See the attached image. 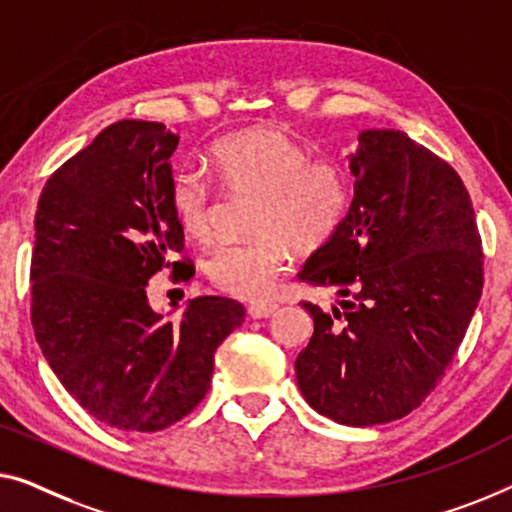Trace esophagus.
Returning <instances> with one entry per match:
<instances>
[{
  "instance_id": "obj_1",
  "label": "esophagus",
  "mask_w": 512,
  "mask_h": 512,
  "mask_svg": "<svg viewBox=\"0 0 512 512\" xmlns=\"http://www.w3.org/2000/svg\"><path fill=\"white\" fill-rule=\"evenodd\" d=\"M276 311H278V304H273V301H269V304H266V301H264V304H253V306H250L248 308V315L253 320H262V318H271V315L276 313Z\"/></svg>"
}]
</instances>
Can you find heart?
Wrapping results in <instances>:
<instances>
[{"label":"heart","mask_w":512,"mask_h":512,"mask_svg":"<svg viewBox=\"0 0 512 512\" xmlns=\"http://www.w3.org/2000/svg\"><path fill=\"white\" fill-rule=\"evenodd\" d=\"M208 164L229 192L257 194L250 229L259 236L222 243L206 264L208 278L239 299L269 297L290 248L325 246L348 213V174L336 162L311 160L306 143L287 129L262 125L227 136L211 148ZM169 208L183 234H211L213 192L197 171H176Z\"/></svg>","instance_id":"b5f03b06"}]
</instances>
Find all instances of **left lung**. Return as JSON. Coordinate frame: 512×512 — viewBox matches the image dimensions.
I'll use <instances>...</instances> for the list:
<instances>
[{
	"label": "left lung",
	"mask_w": 512,
	"mask_h": 512,
	"mask_svg": "<svg viewBox=\"0 0 512 512\" xmlns=\"http://www.w3.org/2000/svg\"><path fill=\"white\" fill-rule=\"evenodd\" d=\"M355 197L299 278L334 287L299 352V390L338 424L373 427L420 406L443 378L482 294V248L457 171L397 129H364Z\"/></svg>",
	"instance_id": "8db88e82"
}]
</instances>
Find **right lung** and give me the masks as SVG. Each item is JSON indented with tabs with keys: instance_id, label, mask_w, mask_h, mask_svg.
Listing matches in <instances>:
<instances>
[{
	"instance_id": "add662e5",
	"label": "right lung",
	"mask_w": 512,
	"mask_h": 512,
	"mask_svg": "<svg viewBox=\"0 0 512 512\" xmlns=\"http://www.w3.org/2000/svg\"><path fill=\"white\" fill-rule=\"evenodd\" d=\"M178 136L162 122L120 120L43 187L32 250V325L71 397L122 431L167 429L206 397L218 345L246 308L227 297L187 301L178 320L148 304V280L190 262L169 208Z\"/></svg>"
}]
</instances>
